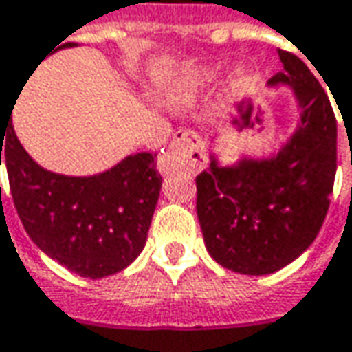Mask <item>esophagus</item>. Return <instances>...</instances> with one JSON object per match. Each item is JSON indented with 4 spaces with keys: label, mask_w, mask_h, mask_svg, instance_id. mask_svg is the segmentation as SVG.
Segmentation results:
<instances>
[{
    "label": "esophagus",
    "mask_w": 352,
    "mask_h": 352,
    "mask_svg": "<svg viewBox=\"0 0 352 352\" xmlns=\"http://www.w3.org/2000/svg\"><path fill=\"white\" fill-rule=\"evenodd\" d=\"M205 165L207 155L203 151V141L193 131H179L157 161V169L163 175L173 173L177 169H187L195 173Z\"/></svg>",
    "instance_id": "esophagus-1"
}]
</instances>
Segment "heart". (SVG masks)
Listing matches in <instances>:
<instances>
[{
    "label": "heart",
    "mask_w": 352,
    "mask_h": 352,
    "mask_svg": "<svg viewBox=\"0 0 352 352\" xmlns=\"http://www.w3.org/2000/svg\"><path fill=\"white\" fill-rule=\"evenodd\" d=\"M217 77L219 67H215V65H205V67H199L189 75H185L171 89V95H169L171 103L175 107H183V109L193 107L197 101L217 83ZM245 83H247L245 73L241 69H235L229 77V94L233 97H239L245 89Z\"/></svg>",
    "instance_id": "b5f03b06"
}]
</instances>
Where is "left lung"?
<instances>
[{
    "label": "left lung",
    "mask_w": 352,
    "mask_h": 352,
    "mask_svg": "<svg viewBox=\"0 0 352 352\" xmlns=\"http://www.w3.org/2000/svg\"><path fill=\"white\" fill-rule=\"evenodd\" d=\"M283 72L269 87L293 91L295 131L271 155L223 165L211 151L197 175V217L209 255L241 275H271L315 241L337 173V119L317 77L297 55L280 52ZM217 137L211 139L215 143Z\"/></svg>",
    "instance_id": "left-lung-1"
}]
</instances>
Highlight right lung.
Wrapping results in <instances>:
<instances>
[{
  "mask_svg": "<svg viewBox=\"0 0 352 352\" xmlns=\"http://www.w3.org/2000/svg\"><path fill=\"white\" fill-rule=\"evenodd\" d=\"M10 117L0 121V165L3 159L17 215L33 243L85 279L129 267L145 247L161 191L155 155H127L97 175L53 173L23 149Z\"/></svg>",
  "mask_w": 352,
  "mask_h": 352,
  "instance_id": "obj_1",
  "label": "right lung"
}]
</instances>
